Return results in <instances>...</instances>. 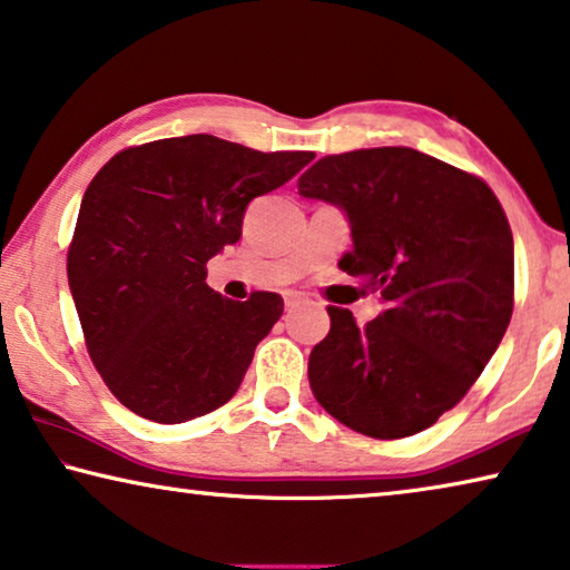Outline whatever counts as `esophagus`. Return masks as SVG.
<instances>
[{"mask_svg":"<svg viewBox=\"0 0 570 570\" xmlns=\"http://www.w3.org/2000/svg\"><path fill=\"white\" fill-rule=\"evenodd\" d=\"M302 304H304V296H302V294H296V292H286V294H284V306H286V312L299 309Z\"/></svg>","mask_w":570,"mask_h":570,"instance_id":"obj_1","label":"esophagus"}]
</instances>
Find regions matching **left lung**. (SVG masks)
Returning <instances> with one entry per match:
<instances>
[{
	"mask_svg": "<svg viewBox=\"0 0 570 570\" xmlns=\"http://www.w3.org/2000/svg\"><path fill=\"white\" fill-rule=\"evenodd\" d=\"M299 195L345 210L340 268L381 294L357 327L327 306L330 334L309 355L314 399L352 431L403 439L464 399L512 317L514 248L500 200L480 177L409 147L332 155Z\"/></svg>",
	"mask_w": 570,
	"mask_h": 570,
	"instance_id": "left-lung-1",
	"label": "left lung"
}]
</instances>
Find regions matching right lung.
Listing matches in <instances>:
<instances>
[{"instance_id": "right-lung-1", "label": "right lung", "mask_w": 570, "mask_h": 570, "mask_svg": "<svg viewBox=\"0 0 570 570\" xmlns=\"http://www.w3.org/2000/svg\"><path fill=\"white\" fill-rule=\"evenodd\" d=\"M312 159L189 134L124 149L94 177L68 248V284L88 355L126 409L185 423L236 395L284 299H225L205 284V264L238 243L253 197Z\"/></svg>"}]
</instances>
